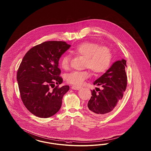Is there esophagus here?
<instances>
[{"label": "esophagus", "mask_w": 151, "mask_h": 151, "mask_svg": "<svg viewBox=\"0 0 151 151\" xmlns=\"http://www.w3.org/2000/svg\"><path fill=\"white\" fill-rule=\"evenodd\" d=\"M81 88V87H80V86H73L71 87V88H72L73 90H80Z\"/></svg>", "instance_id": "1"}]
</instances>
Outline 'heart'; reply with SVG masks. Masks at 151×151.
I'll use <instances>...</instances> for the list:
<instances>
[{
    "label": "heart",
    "instance_id": "1",
    "mask_svg": "<svg viewBox=\"0 0 151 151\" xmlns=\"http://www.w3.org/2000/svg\"><path fill=\"white\" fill-rule=\"evenodd\" d=\"M73 52L85 58V67L91 69L96 73L105 71L110 66L112 54L109 48L100 46L99 44L85 42L77 46ZM70 56L64 55L60 60L61 67L64 69L69 68ZM90 73L87 71H73L66 75V80L69 83L75 86H81L84 81L89 78Z\"/></svg>",
    "mask_w": 151,
    "mask_h": 151
}]
</instances>
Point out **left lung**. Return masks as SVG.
<instances>
[{
    "instance_id": "8db88e82",
    "label": "left lung",
    "mask_w": 151,
    "mask_h": 151,
    "mask_svg": "<svg viewBox=\"0 0 151 151\" xmlns=\"http://www.w3.org/2000/svg\"><path fill=\"white\" fill-rule=\"evenodd\" d=\"M126 67V60H117L93 82V85L101 86L102 89L99 88L98 93L91 90V97L87 104L91 114L95 116L104 115L117 107L127 86Z\"/></svg>"
}]
</instances>
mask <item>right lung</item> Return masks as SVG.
Listing matches in <instances>:
<instances>
[{
    "mask_svg": "<svg viewBox=\"0 0 151 151\" xmlns=\"http://www.w3.org/2000/svg\"><path fill=\"white\" fill-rule=\"evenodd\" d=\"M70 46L65 41H45L32 47L23 58L17 72L19 89L24 105L37 117H50L61 108L70 87L52 85L63 82L59 61ZM50 87L54 88L52 91Z\"/></svg>",
    "mask_w": 151,
    "mask_h": 151,
    "instance_id": "add662e5",
    "label": "right lung"
}]
</instances>
